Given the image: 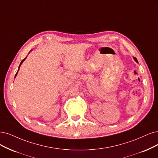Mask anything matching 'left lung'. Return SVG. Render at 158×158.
Here are the masks:
<instances>
[{
  "instance_id": "obj_1",
  "label": "left lung",
  "mask_w": 158,
  "mask_h": 158,
  "mask_svg": "<svg viewBox=\"0 0 158 158\" xmlns=\"http://www.w3.org/2000/svg\"><path fill=\"white\" fill-rule=\"evenodd\" d=\"M134 58V60H135V61H136V62H138V60H137V58H135V57H134V58Z\"/></svg>"
}]
</instances>
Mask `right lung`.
Returning a JSON list of instances; mask_svg holds the SVG:
<instances>
[{
    "label": "right lung",
    "mask_w": 158,
    "mask_h": 158,
    "mask_svg": "<svg viewBox=\"0 0 158 158\" xmlns=\"http://www.w3.org/2000/svg\"><path fill=\"white\" fill-rule=\"evenodd\" d=\"M26 58H27V57H25V58H24V59H23V60H22V61H21V64H20V65H19V69H18V71H19V68H20V66H21V64H22V63H23V61H24V60H25V59H26ZM18 71H17V73H16V74H15V77H16V75H17V73H18Z\"/></svg>",
    "instance_id": "add662e5"
}]
</instances>
